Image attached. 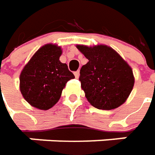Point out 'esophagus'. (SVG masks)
Returning a JSON list of instances; mask_svg holds the SVG:
<instances>
[{"label":"esophagus","mask_w":155,"mask_h":155,"mask_svg":"<svg viewBox=\"0 0 155 155\" xmlns=\"http://www.w3.org/2000/svg\"><path fill=\"white\" fill-rule=\"evenodd\" d=\"M74 76H75V78L76 79H78L79 78V76H80V71L79 70H77V71H75V72L74 73Z\"/></svg>","instance_id":"1"}]
</instances>
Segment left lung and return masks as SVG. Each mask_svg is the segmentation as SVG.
<instances>
[{
  "label": "left lung",
  "instance_id": "left-lung-1",
  "mask_svg": "<svg viewBox=\"0 0 155 155\" xmlns=\"http://www.w3.org/2000/svg\"><path fill=\"white\" fill-rule=\"evenodd\" d=\"M76 47L88 59L79 80L90 104L99 110L116 109L124 104L135 83L128 63L106 45Z\"/></svg>",
  "mask_w": 155,
  "mask_h": 155
}]
</instances>
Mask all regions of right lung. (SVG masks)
Wrapping results in <instances>:
<instances>
[{"label": "right lung", "mask_w": 155, "mask_h": 155, "mask_svg": "<svg viewBox=\"0 0 155 155\" xmlns=\"http://www.w3.org/2000/svg\"><path fill=\"white\" fill-rule=\"evenodd\" d=\"M61 47L45 45L31 58L20 74V92L31 105L49 110L57 103L66 83L74 78L59 60Z\"/></svg>", "instance_id": "right-lung-1"}]
</instances>
